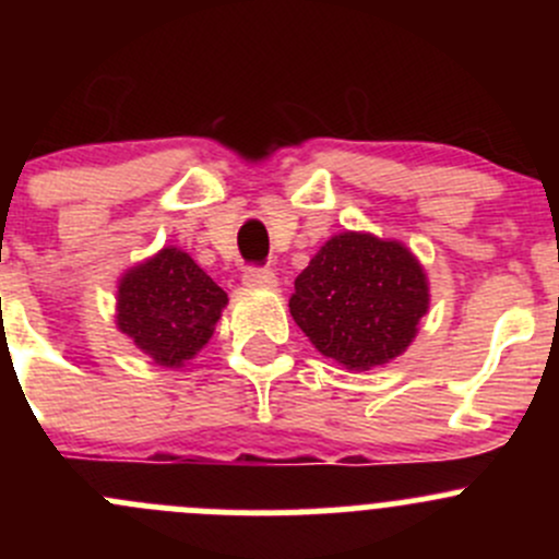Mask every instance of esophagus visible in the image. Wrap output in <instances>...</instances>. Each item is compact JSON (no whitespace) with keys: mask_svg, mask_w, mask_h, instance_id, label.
Instances as JSON below:
<instances>
[{"mask_svg":"<svg viewBox=\"0 0 559 559\" xmlns=\"http://www.w3.org/2000/svg\"><path fill=\"white\" fill-rule=\"evenodd\" d=\"M243 284L251 289H275L278 286V275L270 267H248L243 273Z\"/></svg>","mask_w":559,"mask_h":559,"instance_id":"esophagus-1","label":"esophagus"}]
</instances>
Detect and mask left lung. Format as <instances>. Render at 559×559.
<instances>
[{
	"label": "left lung",
	"instance_id": "8db88e82",
	"mask_svg": "<svg viewBox=\"0 0 559 559\" xmlns=\"http://www.w3.org/2000/svg\"><path fill=\"white\" fill-rule=\"evenodd\" d=\"M289 311L316 352L362 373L414 343L430 311V281L405 243L346 229L297 275Z\"/></svg>",
	"mask_w": 559,
	"mask_h": 559
}]
</instances>
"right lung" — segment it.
<instances>
[{
    "mask_svg": "<svg viewBox=\"0 0 559 559\" xmlns=\"http://www.w3.org/2000/svg\"><path fill=\"white\" fill-rule=\"evenodd\" d=\"M227 292L178 246L118 278L116 326L159 368H183L213 337Z\"/></svg>",
    "mask_w": 559,
    "mask_h": 559,
    "instance_id": "1",
    "label": "right lung"
}]
</instances>
